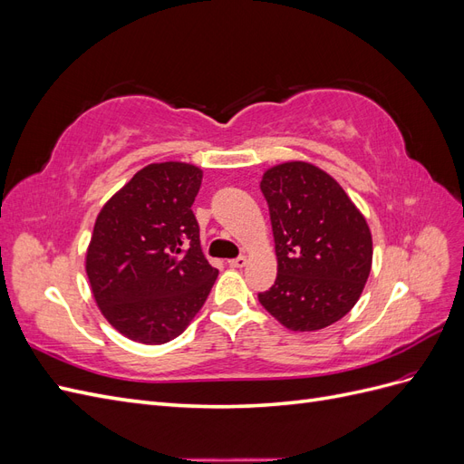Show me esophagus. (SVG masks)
<instances>
[{
    "instance_id": "obj_1",
    "label": "esophagus",
    "mask_w": 464,
    "mask_h": 464,
    "mask_svg": "<svg viewBox=\"0 0 464 464\" xmlns=\"http://www.w3.org/2000/svg\"><path fill=\"white\" fill-rule=\"evenodd\" d=\"M246 263H247V257H246V256H240V257H236V259H230V261H228V265L234 266V269H242V266H246Z\"/></svg>"
}]
</instances>
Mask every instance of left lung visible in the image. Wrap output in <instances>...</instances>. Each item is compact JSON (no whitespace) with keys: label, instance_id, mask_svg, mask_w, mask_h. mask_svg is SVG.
Masks as SVG:
<instances>
[{"label":"left lung","instance_id":"8db88e82","mask_svg":"<svg viewBox=\"0 0 464 464\" xmlns=\"http://www.w3.org/2000/svg\"><path fill=\"white\" fill-rule=\"evenodd\" d=\"M261 191L269 205L278 275L259 302L292 331H317L358 302L372 269L366 218L336 181L307 162L266 170Z\"/></svg>","mask_w":464,"mask_h":464}]
</instances>
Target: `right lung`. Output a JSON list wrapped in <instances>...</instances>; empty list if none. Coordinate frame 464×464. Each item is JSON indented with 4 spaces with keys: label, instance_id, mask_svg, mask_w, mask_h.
I'll use <instances>...</instances> for the list:
<instances>
[{
    "label": "right lung",
    "instance_id": "add662e5",
    "mask_svg": "<svg viewBox=\"0 0 464 464\" xmlns=\"http://www.w3.org/2000/svg\"><path fill=\"white\" fill-rule=\"evenodd\" d=\"M201 178L191 164H149L96 218L87 251L94 300L135 343L164 344L184 333L218 276L191 210Z\"/></svg>",
    "mask_w": 464,
    "mask_h": 464
}]
</instances>
